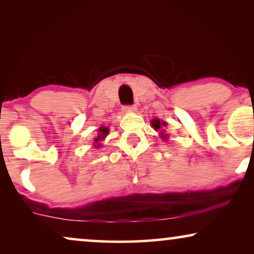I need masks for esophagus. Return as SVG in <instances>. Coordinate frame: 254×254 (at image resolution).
<instances>
[{
  "mask_svg": "<svg viewBox=\"0 0 254 254\" xmlns=\"http://www.w3.org/2000/svg\"><path fill=\"white\" fill-rule=\"evenodd\" d=\"M123 111H124V112H126V113L135 112V111H136V107H135L134 105H125L123 107Z\"/></svg>",
  "mask_w": 254,
  "mask_h": 254,
  "instance_id": "obj_1",
  "label": "esophagus"
}]
</instances>
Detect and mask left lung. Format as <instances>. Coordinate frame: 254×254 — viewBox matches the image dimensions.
<instances>
[{
    "instance_id": "8db88e82",
    "label": "left lung",
    "mask_w": 254,
    "mask_h": 254,
    "mask_svg": "<svg viewBox=\"0 0 254 254\" xmlns=\"http://www.w3.org/2000/svg\"><path fill=\"white\" fill-rule=\"evenodd\" d=\"M151 125H152V127H154L155 130L161 129V131H159V134H161V137H162L164 141H168L169 135L165 134L164 131H162V130H164V129H162V127L166 126V123H164V121H162V123H161V121H159V119H154V120L151 121Z\"/></svg>"
}]
</instances>
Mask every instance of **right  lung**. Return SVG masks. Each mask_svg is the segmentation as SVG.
<instances>
[{
  "mask_svg": "<svg viewBox=\"0 0 254 254\" xmlns=\"http://www.w3.org/2000/svg\"><path fill=\"white\" fill-rule=\"evenodd\" d=\"M107 134H109V128H104V127L99 128V134H98V136L95 138L96 143L93 144V145H95V148H100V147H102V143H98V141H102L103 138H105Z\"/></svg>",
  "mask_w": 254,
  "mask_h": 254,
  "instance_id": "obj_1",
  "label": "right lung"
}]
</instances>
